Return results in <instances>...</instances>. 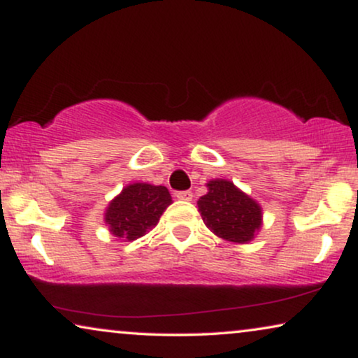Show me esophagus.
Masks as SVG:
<instances>
[{
	"mask_svg": "<svg viewBox=\"0 0 358 358\" xmlns=\"http://www.w3.org/2000/svg\"><path fill=\"white\" fill-rule=\"evenodd\" d=\"M176 197H178L179 200H184V202H190L194 195H192V192H190V190H182V192L176 194Z\"/></svg>",
	"mask_w": 358,
	"mask_h": 358,
	"instance_id": "34e87169",
	"label": "esophagus"
}]
</instances>
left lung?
Instances as JSON below:
<instances>
[{
	"instance_id": "1",
	"label": "left lung",
	"mask_w": 358,
	"mask_h": 358,
	"mask_svg": "<svg viewBox=\"0 0 358 358\" xmlns=\"http://www.w3.org/2000/svg\"><path fill=\"white\" fill-rule=\"evenodd\" d=\"M197 207L205 227L224 241L246 244L262 228V208L228 179H212Z\"/></svg>"
}]
</instances>
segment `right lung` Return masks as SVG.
<instances>
[{
    "mask_svg": "<svg viewBox=\"0 0 358 358\" xmlns=\"http://www.w3.org/2000/svg\"><path fill=\"white\" fill-rule=\"evenodd\" d=\"M173 203L164 185L134 182L125 185L107 205L104 222L112 236L135 241L158 224L161 215Z\"/></svg>",
    "mask_w": 358,
    "mask_h": 358,
    "instance_id": "1",
    "label": "right lung"
}]
</instances>
